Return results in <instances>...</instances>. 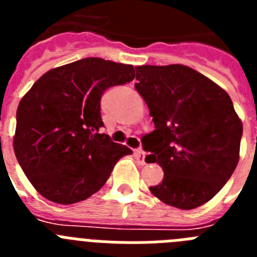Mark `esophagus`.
Segmentation results:
<instances>
[{"label": "esophagus", "mask_w": 257, "mask_h": 257, "mask_svg": "<svg viewBox=\"0 0 257 257\" xmlns=\"http://www.w3.org/2000/svg\"><path fill=\"white\" fill-rule=\"evenodd\" d=\"M134 156H135L136 161H138L139 165H145V153L142 149H136V151L134 152Z\"/></svg>", "instance_id": "1"}]
</instances>
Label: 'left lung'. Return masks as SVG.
I'll list each match as a JSON object with an SVG mask.
<instances>
[{"instance_id":"obj_1","label":"left lung","mask_w":257,"mask_h":257,"mask_svg":"<svg viewBox=\"0 0 257 257\" xmlns=\"http://www.w3.org/2000/svg\"><path fill=\"white\" fill-rule=\"evenodd\" d=\"M136 91L153 117L144 136L149 163L165 176L151 192L166 205L192 210L220 192L237 167L243 134L226 91L181 64L136 67Z\"/></svg>"}]
</instances>
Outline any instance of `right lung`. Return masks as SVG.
I'll return each instance as SVG.
<instances>
[{
  "instance_id": "obj_1",
  "label": "right lung",
  "mask_w": 257,
  "mask_h": 257,
  "mask_svg": "<svg viewBox=\"0 0 257 257\" xmlns=\"http://www.w3.org/2000/svg\"><path fill=\"white\" fill-rule=\"evenodd\" d=\"M135 78L133 65L86 58L49 70L20 100L14 152L32 185L49 201L72 205L103 187L131 154L112 142L101 121L109 87Z\"/></svg>"
}]
</instances>
